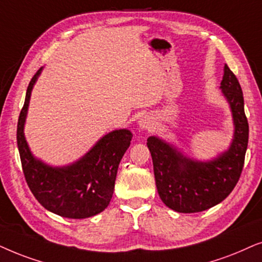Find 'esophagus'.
<instances>
[{"instance_id":"1","label":"esophagus","mask_w":262,"mask_h":262,"mask_svg":"<svg viewBox=\"0 0 262 262\" xmlns=\"http://www.w3.org/2000/svg\"><path fill=\"white\" fill-rule=\"evenodd\" d=\"M139 125H140L141 129H149L153 128V121L149 116H142L140 120H139Z\"/></svg>"}]
</instances>
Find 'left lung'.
Segmentation results:
<instances>
[{
	"label": "left lung",
	"instance_id": "obj_1",
	"mask_svg": "<svg viewBox=\"0 0 262 262\" xmlns=\"http://www.w3.org/2000/svg\"><path fill=\"white\" fill-rule=\"evenodd\" d=\"M221 89L231 106L235 135L228 151L208 163L194 162L156 137L147 139L156 186L167 207L181 213H195L215 206L238 182L249 138L245 100L236 75L224 66Z\"/></svg>",
	"mask_w": 262,
	"mask_h": 262
}]
</instances>
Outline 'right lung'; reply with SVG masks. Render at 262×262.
I'll list each match as a JSON object with an SVG mask.
<instances>
[{
	"label": "right lung",
	"mask_w": 262,
	"mask_h": 262,
	"mask_svg": "<svg viewBox=\"0 0 262 262\" xmlns=\"http://www.w3.org/2000/svg\"><path fill=\"white\" fill-rule=\"evenodd\" d=\"M40 71L31 79L17 120L16 141L24 176L34 198L48 211L73 219L92 217L109 205L118 165L133 135L127 129L111 132L82 159L66 167H51L34 159L24 137V123L31 91Z\"/></svg>",
	"instance_id": "obj_1"
}]
</instances>
